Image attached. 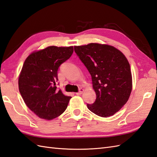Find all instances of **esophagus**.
I'll use <instances>...</instances> for the list:
<instances>
[{"label": "esophagus", "mask_w": 157, "mask_h": 157, "mask_svg": "<svg viewBox=\"0 0 157 157\" xmlns=\"http://www.w3.org/2000/svg\"><path fill=\"white\" fill-rule=\"evenodd\" d=\"M83 90H84V89H80L79 90H78V92H77L76 94V95H81V94L82 93Z\"/></svg>", "instance_id": "esophagus-1"}]
</instances>
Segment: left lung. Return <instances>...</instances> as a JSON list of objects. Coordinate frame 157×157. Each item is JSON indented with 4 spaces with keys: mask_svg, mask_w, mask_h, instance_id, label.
Listing matches in <instances>:
<instances>
[{
    "mask_svg": "<svg viewBox=\"0 0 157 157\" xmlns=\"http://www.w3.org/2000/svg\"><path fill=\"white\" fill-rule=\"evenodd\" d=\"M75 51L92 78L96 100L87 104L97 116L107 117L121 109L132 89L130 66L126 56L113 46L90 43L75 46Z\"/></svg>",
    "mask_w": 157,
    "mask_h": 157,
    "instance_id": "left-lung-1",
    "label": "left lung"
}]
</instances>
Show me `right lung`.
<instances>
[{
	"instance_id": "add662e5",
	"label": "right lung",
	"mask_w": 157,
	"mask_h": 157,
	"mask_svg": "<svg viewBox=\"0 0 157 157\" xmlns=\"http://www.w3.org/2000/svg\"><path fill=\"white\" fill-rule=\"evenodd\" d=\"M73 46H49L32 52L24 62L19 77V89L26 105L42 119L60 116L71 97L56 86L59 67L71 56Z\"/></svg>"
}]
</instances>
